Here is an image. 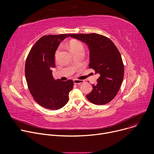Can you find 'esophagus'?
Returning a JSON list of instances; mask_svg holds the SVG:
<instances>
[{"label": "esophagus", "mask_w": 154, "mask_h": 154, "mask_svg": "<svg viewBox=\"0 0 154 154\" xmlns=\"http://www.w3.org/2000/svg\"><path fill=\"white\" fill-rule=\"evenodd\" d=\"M73 82H74V83L75 84L80 85V84H81V83H83V82H84V80H79V79H74Z\"/></svg>", "instance_id": "34e87169"}]
</instances>
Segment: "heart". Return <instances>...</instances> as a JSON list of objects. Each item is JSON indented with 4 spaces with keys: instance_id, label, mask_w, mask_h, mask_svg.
I'll return each mask as SVG.
<instances>
[{
    "instance_id": "obj_1",
    "label": "heart",
    "mask_w": 154,
    "mask_h": 154,
    "mask_svg": "<svg viewBox=\"0 0 154 154\" xmlns=\"http://www.w3.org/2000/svg\"><path fill=\"white\" fill-rule=\"evenodd\" d=\"M69 48L72 53L75 52L80 50H83V46L82 44L77 41H72L69 43ZM60 50V48H58L55 52V57H57Z\"/></svg>"
}]
</instances>
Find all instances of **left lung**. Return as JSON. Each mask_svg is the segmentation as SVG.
<instances>
[{
    "instance_id": "left-lung-1",
    "label": "left lung",
    "mask_w": 154,
    "mask_h": 154,
    "mask_svg": "<svg viewBox=\"0 0 154 154\" xmlns=\"http://www.w3.org/2000/svg\"><path fill=\"white\" fill-rule=\"evenodd\" d=\"M88 45L90 50L89 68L99 74L97 83L86 98L96 105L112 101L119 90L124 72L122 57L118 48L108 38L97 33L69 34Z\"/></svg>"
}]
</instances>
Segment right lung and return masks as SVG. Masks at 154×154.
<instances>
[{
    "instance_id": "obj_1",
    "label": "right lung",
    "mask_w": 154,
    "mask_h": 154,
    "mask_svg": "<svg viewBox=\"0 0 154 154\" xmlns=\"http://www.w3.org/2000/svg\"><path fill=\"white\" fill-rule=\"evenodd\" d=\"M69 35H45L31 49L26 59L25 74L29 90L35 100L41 106L58 109L66 104L72 90V80H55L52 75L55 68V53L60 42Z\"/></svg>"
}]
</instances>
